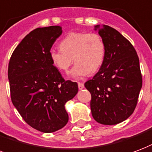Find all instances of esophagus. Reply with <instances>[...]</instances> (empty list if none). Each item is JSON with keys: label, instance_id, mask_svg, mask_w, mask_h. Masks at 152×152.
Wrapping results in <instances>:
<instances>
[{"label": "esophagus", "instance_id": "34e87169", "mask_svg": "<svg viewBox=\"0 0 152 152\" xmlns=\"http://www.w3.org/2000/svg\"><path fill=\"white\" fill-rule=\"evenodd\" d=\"M78 87H79V89H83V88H84V87H85V85H84V84H83V83H80V82H79V83H78Z\"/></svg>", "mask_w": 152, "mask_h": 152}]
</instances>
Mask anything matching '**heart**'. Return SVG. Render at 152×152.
Instances as JSON below:
<instances>
[{
    "mask_svg": "<svg viewBox=\"0 0 152 152\" xmlns=\"http://www.w3.org/2000/svg\"><path fill=\"white\" fill-rule=\"evenodd\" d=\"M59 48V50H50V61L56 69L67 72L74 60L76 65L71 72V76L76 79L98 71L106 53L104 39L94 32L69 33L62 39Z\"/></svg>",
    "mask_w": 152,
    "mask_h": 152,
    "instance_id": "obj_1",
    "label": "heart"
}]
</instances>
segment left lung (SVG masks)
Listing matches in <instances>:
<instances>
[{"label":"left lung","instance_id":"obj_1","mask_svg":"<svg viewBox=\"0 0 152 152\" xmlns=\"http://www.w3.org/2000/svg\"><path fill=\"white\" fill-rule=\"evenodd\" d=\"M98 33L105 43V58L98 72L85 86L92 96L93 118L101 124L115 125L127 119L135 110L142 73L139 56L128 39L109 26Z\"/></svg>","mask_w":152,"mask_h":152}]
</instances>
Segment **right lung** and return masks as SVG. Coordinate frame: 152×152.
I'll return each mask as SVG.
<instances>
[{
  "label": "right lung",
  "instance_id": "add662e5",
  "mask_svg": "<svg viewBox=\"0 0 152 152\" xmlns=\"http://www.w3.org/2000/svg\"><path fill=\"white\" fill-rule=\"evenodd\" d=\"M61 34L59 26L32 30L13 50L8 67L13 105L29 126L43 133L67 124L64 104L78 92L77 83L65 80L49 56Z\"/></svg>",
  "mask_w": 152,
  "mask_h": 152
}]
</instances>
